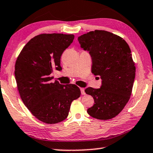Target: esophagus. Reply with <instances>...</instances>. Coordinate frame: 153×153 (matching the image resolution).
Segmentation results:
<instances>
[{"label": "esophagus", "mask_w": 153, "mask_h": 153, "mask_svg": "<svg viewBox=\"0 0 153 153\" xmlns=\"http://www.w3.org/2000/svg\"><path fill=\"white\" fill-rule=\"evenodd\" d=\"M80 91H81V93L82 94H85V91H84V88H80Z\"/></svg>", "instance_id": "obj_1"}]
</instances>
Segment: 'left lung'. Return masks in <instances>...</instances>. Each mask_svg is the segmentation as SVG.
<instances>
[{"mask_svg":"<svg viewBox=\"0 0 153 153\" xmlns=\"http://www.w3.org/2000/svg\"><path fill=\"white\" fill-rule=\"evenodd\" d=\"M78 41L91 56L92 73L102 79L100 88L85 90L94 101L87 112L99 120L111 119L123 110L131 94L135 67L129 46L122 37L105 30L90 31Z\"/></svg>","mask_w":153,"mask_h":153,"instance_id":"1","label":"left lung"}]
</instances>
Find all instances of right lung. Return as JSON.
Instances as JSON below:
<instances>
[{
	"instance_id": "add662e5",
	"label": "right lung",
	"mask_w": 153,
	"mask_h": 153,
	"mask_svg": "<svg viewBox=\"0 0 153 153\" xmlns=\"http://www.w3.org/2000/svg\"><path fill=\"white\" fill-rule=\"evenodd\" d=\"M74 35L41 34L29 41L15 65L17 87L24 105L38 120L56 124L66 119L72 101L81 94L75 84L52 82L53 70H61L60 56Z\"/></svg>"
}]
</instances>
